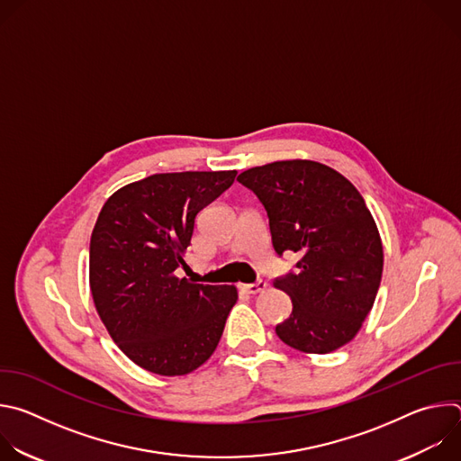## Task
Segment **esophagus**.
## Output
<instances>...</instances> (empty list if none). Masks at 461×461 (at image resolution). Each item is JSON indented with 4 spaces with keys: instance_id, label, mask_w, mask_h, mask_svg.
I'll use <instances>...</instances> for the list:
<instances>
[{
    "instance_id": "34e87169",
    "label": "esophagus",
    "mask_w": 461,
    "mask_h": 461,
    "mask_svg": "<svg viewBox=\"0 0 461 461\" xmlns=\"http://www.w3.org/2000/svg\"><path fill=\"white\" fill-rule=\"evenodd\" d=\"M267 286H268V283H267V281L258 279L257 283H251V285H244V286H242V290H244L246 294L257 295V294H260V292H265V290H267Z\"/></svg>"
}]
</instances>
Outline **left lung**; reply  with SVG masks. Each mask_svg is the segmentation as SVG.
<instances>
[{
  "label": "left lung",
  "instance_id": "8db88e82",
  "mask_svg": "<svg viewBox=\"0 0 461 461\" xmlns=\"http://www.w3.org/2000/svg\"><path fill=\"white\" fill-rule=\"evenodd\" d=\"M270 219L277 255H299L295 272L274 281L294 310L276 326L288 347L328 354L356 338L374 306L383 244L372 213L354 184L313 160H281L242 171Z\"/></svg>",
  "mask_w": 461,
  "mask_h": 461
}]
</instances>
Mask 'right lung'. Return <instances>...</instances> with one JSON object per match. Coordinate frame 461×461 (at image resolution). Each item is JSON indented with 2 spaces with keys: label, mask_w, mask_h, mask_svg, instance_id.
<instances>
[{
  "label": "right lung",
  "mask_w": 461,
  "mask_h": 461,
  "mask_svg": "<svg viewBox=\"0 0 461 461\" xmlns=\"http://www.w3.org/2000/svg\"><path fill=\"white\" fill-rule=\"evenodd\" d=\"M237 171L157 173L113 193L95 224L89 285L118 348L158 375H184L215 352L237 288L178 277L194 217Z\"/></svg>",
  "instance_id": "obj_1"
}]
</instances>
